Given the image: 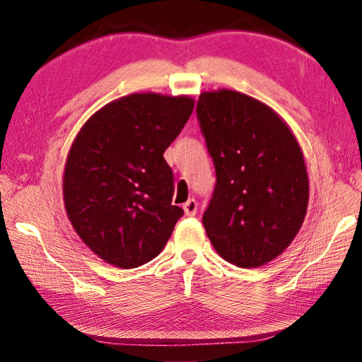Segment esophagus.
Returning a JSON list of instances; mask_svg holds the SVG:
<instances>
[{"mask_svg":"<svg viewBox=\"0 0 362 362\" xmlns=\"http://www.w3.org/2000/svg\"><path fill=\"white\" fill-rule=\"evenodd\" d=\"M183 212H185V216L188 217H193L196 212H198V203H196V199L189 198L185 204H183Z\"/></svg>","mask_w":362,"mask_h":362,"instance_id":"obj_1","label":"esophagus"}]
</instances>
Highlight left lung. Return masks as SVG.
I'll return each mask as SVG.
<instances>
[{"label":"left lung","instance_id":"8db88e82","mask_svg":"<svg viewBox=\"0 0 362 362\" xmlns=\"http://www.w3.org/2000/svg\"><path fill=\"white\" fill-rule=\"evenodd\" d=\"M196 115L217 174L206 235L233 265H267L289 247L306 216L302 148L273 108L238 90L203 93Z\"/></svg>","mask_w":362,"mask_h":362}]
</instances>
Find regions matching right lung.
Wrapping results in <instances>:
<instances>
[{
	"instance_id": "add662e5",
	"label": "right lung",
	"mask_w": 362,
	"mask_h": 362,
	"mask_svg": "<svg viewBox=\"0 0 362 362\" xmlns=\"http://www.w3.org/2000/svg\"><path fill=\"white\" fill-rule=\"evenodd\" d=\"M194 108L189 95L136 93L90 116L64 170L66 216L103 262L137 268L161 252L183 209L163 153Z\"/></svg>"
}]
</instances>
